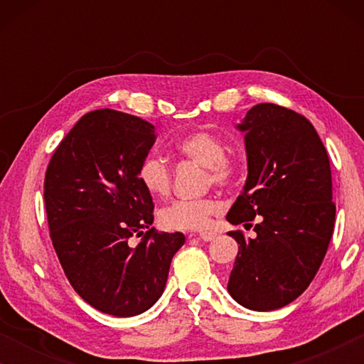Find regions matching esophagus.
Listing matches in <instances>:
<instances>
[{
    "label": "esophagus",
    "instance_id": "esophagus-1",
    "mask_svg": "<svg viewBox=\"0 0 364 364\" xmlns=\"http://www.w3.org/2000/svg\"><path fill=\"white\" fill-rule=\"evenodd\" d=\"M215 237H217V233H213V232H202V233H198V238H200V240H203V242H210Z\"/></svg>",
    "mask_w": 364,
    "mask_h": 364
}]
</instances>
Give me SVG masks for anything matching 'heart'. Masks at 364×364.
<instances>
[{"label":"heart","instance_id":"heart-1","mask_svg":"<svg viewBox=\"0 0 364 364\" xmlns=\"http://www.w3.org/2000/svg\"><path fill=\"white\" fill-rule=\"evenodd\" d=\"M182 157L207 168V181L215 186H228L237 176V166L227 157V146L222 137L210 131H193L176 142ZM139 181L154 197H166L172 187V171L164 159L147 156L139 167ZM222 212L215 198H178L161 210L164 227L172 230H202L212 217Z\"/></svg>","mask_w":364,"mask_h":364}]
</instances>
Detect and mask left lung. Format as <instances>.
Returning a JSON list of instances; mask_svg holds the SVG:
<instances>
[{"instance_id":"obj_1","label":"left lung","mask_w":364,"mask_h":364,"mask_svg":"<svg viewBox=\"0 0 364 364\" xmlns=\"http://www.w3.org/2000/svg\"><path fill=\"white\" fill-rule=\"evenodd\" d=\"M237 129L248 173L227 220L258 223L255 238L228 232L240 247L227 290L248 310L270 311L296 300L326 255L336 213L330 159L311 122L277 104L253 106Z\"/></svg>"}]
</instances>
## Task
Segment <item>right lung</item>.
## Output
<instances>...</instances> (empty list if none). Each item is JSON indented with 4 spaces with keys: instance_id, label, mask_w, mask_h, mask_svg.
I'll return each instance as SVG.
<instances>
[{
    "instance_id": "add662e5",
    "label": "right lung",
    "mask_w": 364,
    "mask_h": 364,
    "mask_svg": "<svg viewBox=\"0 0 364 364\" xmlns=\"http://www.w3.org/2000/svg\"><path fill=\"white\" fill-rule=\"evenodd\" d=\"M156 127L131 114L99 109L76 122L44 177L53 247L77 295L112 316L149 310L166 288L183 233L156 232L152 197L139 167ZM144 235L134 247L130 237Z\"/></svg>"
}]
</instances>
